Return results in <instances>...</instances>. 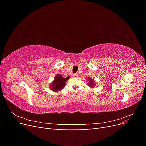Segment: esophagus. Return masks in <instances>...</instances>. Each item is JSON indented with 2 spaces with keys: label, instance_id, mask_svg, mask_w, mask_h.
Returning <instances> with one entry per match:
<instances>
[{
  "label": "esophagus",
  "instance_id": "esophagus-1",
  "mask_svg": "<svg viewBox=\"0 0 146 146\" xmlns=\"http://www.w3.org/2000/svg\"><path fill=\"white\" fill-rule=\"evenodd\" d=\"M73 76H74V77H78V74H74L73 75Z\"/></svg>",
  "mask_w": 146,
  "mask_h": 146
}]
</instances>
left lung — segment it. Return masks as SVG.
Instances as JSON below:
<instances>
[{"mask_svg":"<svg viewBox=\"0 0 146 146\" xmlns=\"http://www.w3.org/2000/svg\"><path fill=\"white\" fill-rule=\"evenodd\" d=\"M96 82L94 81L93 79H91L89 78V83H88V85L91 88H93L94 86H96Z\"/></svg>","mask_w":146,"mask_h":146,"instance_id":"1","label":"left lung"}]
</instances>
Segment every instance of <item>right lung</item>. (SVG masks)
Segmentation results:
<instances>
[{
    "label": "right lung",
    "instance_id": "1",
    "mask_svg": "<svg viewBox=\"0 0 146 146\" xmlns=\"http://www.w3.org/2000/svg\"><path fill=\"white\" fill-rule=\"evenodd\" d=\"M69 78V77L64 78L61 74H58L55 76L54 80L52 82L50 86V89L54 92L62 90L65 86L66 81Z\"/></svg>",
    "mask_w": 146,
    "mask_h": 146
}]
</instances>
